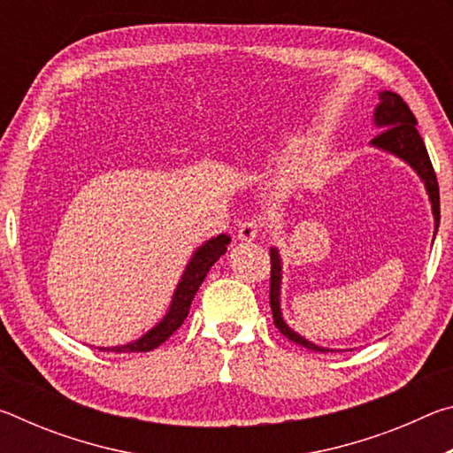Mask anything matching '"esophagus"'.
<instances>
[{
	"instance_id": "esophagus-1",
	"label": "esophagus",
	"mask_w": 453,
	"mask_h": 453,
	"mask_svg": "<svg viewBox=\"0 0 453 453\" xmlns=\"http://www.w3.org/2000/svg\"><path fill=\"white\" fill-rule=\"evenodd\" d=\"M262 221L259 219H245L237 227V240L240 242H254L256 237L262 232Z\"/></svg>"
}]
</instances>
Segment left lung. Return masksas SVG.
Returning <instances> with one entry per match:
<instances>
[{"mask_svg":"<svg viewBox=\"0 0 453 453\" xmlns=\"http://www.w3.org/2000/svg\"><path fill=\"white\" fill-rule=\"evenodd\" d=\"M373 124L378 126L383 132L372 140V145L378 150H383L388 153H394L395 157L403 159L413 172L419 175V180L424 181L427 189L429 202H432V213H434V224L435 232L440 227V188H438V178H435V172L429 162L427 150L424 145V140L418 132V121L413 116L408 104L403 99L394 94V91H380V104L373 111ZM272 257V278H270V305L273 313V324L280 332L291 340L294 343H300V346L313 349V351H334L327 348H319L316 343H311L296 334L286 321L281 318V308H280V296H281V259L278 248L270 250Z\"/></svg>","mask_w":453,"mask_h":453,"instance_id":"1","label":"left lung"}]
</instances>
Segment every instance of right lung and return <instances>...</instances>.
Returning a JSON list of instances; mask_svg holds the SVG:
<instances>
[{"instance_id": "obj_1", "label": "right lung", "mask_w": 453, "mask_h": 453, "mask_svg": "<svg viewBox=\"0 0 453 453\" xmlns=\"http://www.w3.org/2000/svg\"><path fill=\"white\" fill-rule=\"evenodd\" d=\"M232 242V237L221 234L218 237H211V240L199 245L196 254L191 256L189 264L186 265V272H183L178 288L173 291L172 305L164 319L159 321L156 327H151L148 334H143L140 340L132 343H126V346H116V348H99L102 351H116V354H129V351H151L170 337L175 329H178L183 319L188 318L191 300H194L199 286L208 275L210 267L218 262V259L226 254L227 243Z\"/></svg>"}]
</instances>
